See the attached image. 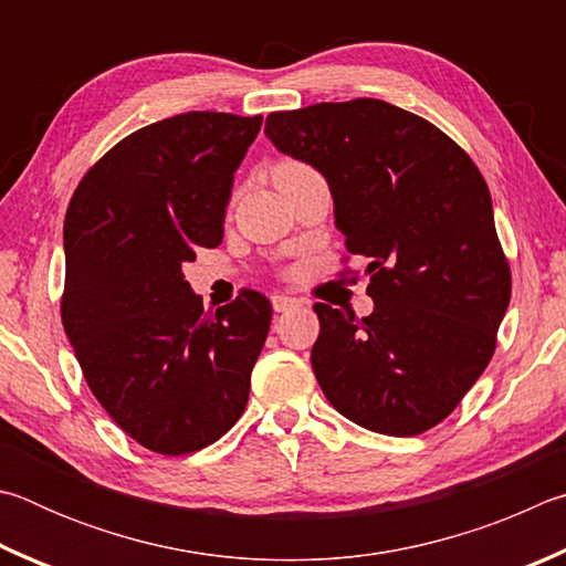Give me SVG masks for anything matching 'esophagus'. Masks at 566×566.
Listing matches in <instances>:
<instances>
[{
    "label": "esophagus",
    "mask_w": 566,
    "mask_h": 566,
    "mask_svg": "<svg viewBox=\"0 0 566 566\" xmlns=\"http://www.w3.org/2000/svg\"><path fill=\"white\" fill-rule=\"evenodd\" d=\"M271 303H273V311H275V313H285V311L295 308V305H298L301 301L291 298V295H273Z\"/></svg>",
    "instance_id": "obj_1"
}]
</instances>
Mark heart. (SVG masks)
Returning <instances> with one entry per match:
<instances>
[{
	"instance_id": "obj_1",
	"label": "heart",
	"mask_w": 566,
	"mask_h": 566,
	"mask_svg": "<svg viewBox=\"0 0 566 566\" xmlns=\"http://www.w3.org/2000/svg\"><path fill=\"white\" fill-rule=\"evenodd\" d=\"M295 166H301V164H291V161H289V164H281L277 168H295Z\"/></svg>"
}]
</instances>
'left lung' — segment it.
I'll list each match as a JSON object with an SVG mask.
<instances>
[{
    "label": "left lung",
    "instance_id": "1",
    "mask_svg": "<svg viewBox=\"0 0 566 566\" xmlns=\"http://www.w3.org/2000/svg\"><path fill=\"white\" fill-rule=\"evenodd\" d=\"M265 136L328 181L335 226L368 261L370 315L313 305L325 398L373 432L434 428L488 368L512 295L478 166L438 126L380 98L275 112Z\"/></svg>",
    "mask_w": 566,
    "mask_h": 566
}]
</instances>
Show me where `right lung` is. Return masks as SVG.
I'll return each instance as SVG.
<instances>
[{
	"label": "right lung",
	"mask_w": 566,
	"mask_h": 566,
	"mask_svg": "<svg viewBox=\"0 0 566 566\" xmlns=\"http://www.w3.org/2000/svg\"><path fill=\"white\" fill-rule=\"evenodd\" d=\"M261 124L188 112L138 128L66 208V338L102 408L158 454L206 448L245 410L271 303L243 291L203 311L184 263L223 241L233 174Z\"/></svg>",
	"instance_id": "right-lung-1"
}]
</instances>
